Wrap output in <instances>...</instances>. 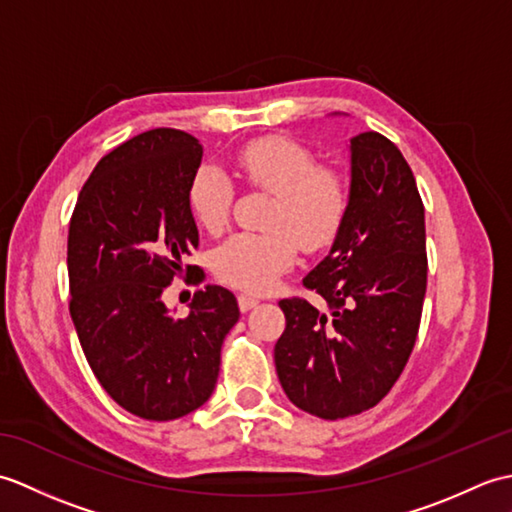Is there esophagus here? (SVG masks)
<instances>
[{
	"label": "esophagus",
	"instance_id": "34e87169",
	"mask_svg": "<svg viewBox=\"0 0 512 512\" xmlns=\"http://www.w3.org/2000/svg\"><path fill=\"white\" fill-rule=\"evenodd\" d=\"M237 303H239V310L242 312H248L250 308H255L259 299L253 297V295H246V292H242V295H237Z\"/></svg>",
	"mask_w": 512,
	"mask_h": 512
}]
</instances>
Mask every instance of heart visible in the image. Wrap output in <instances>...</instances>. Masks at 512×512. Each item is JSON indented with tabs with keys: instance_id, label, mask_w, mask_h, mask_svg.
Here are the masks:
<instances>
[{
	"instance_id": "1",
	"label": "heart",
	"mask_w": 512,
	"mask_h": 512,
	"mask_svg": "<svg viewBox=\"0 0 512 512\" xmlns=\"http://www.w3.org/2000/svg\"><path fill=\"white\" fill-rule=\"evenodd\" d=\"M233 167L250 187L273 193L264 233H235L217 246L213 270L224 284L266 292L297 257V242L314 250L330 242L347 211V187L330 169H319L310 151L290 138L268 136L235 151ZM233 187L226 173L204 165L189 184L195 220L209 233L222 231Z\"/></svg>"
}]
</instances>
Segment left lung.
I'll return each instance as SVG.
<instances>
[{
    "mask_svg": "<svg viewBox=\"0 0 512 512\" xmlns=\"http://www.w3.org/2000/svg\"><path fill=\"white\" fill-rule=\"evenodd\" d=\"M347 149L345 217L328 255L303 277L328 312L306 299L279 301L286 330L275 345L286 396L325 420L387 396L416 343L427 292L424 206L407 160L376 132L354 136Z\"/></svg>",
    "mask_w": 512,
    "mask_h": 512,
    "instance_id": "8db88e82",
    "label": "left lung"
}]
</instances>
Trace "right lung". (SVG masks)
<instances>
[{
  "label": "right lung",
  "mask_w": 512,
  "mask_h": 512,
  "mask_svg": "<svg viewBox=\"0 0 512 512\" xmlns=\"http://www.w3.org/2000/svg\"><path fill=\"white\" fill-rule=\"evenodd\" d=\"M202 154L200 140L178 129L138 134L94 167L70 220L74 330L103 389L145 420H176L211 398L239 319L222 286L195 292L184 319L162 301L200 244L189 184Z\"/></svg>",
  "instance_id": "1"
}]
</instances>
